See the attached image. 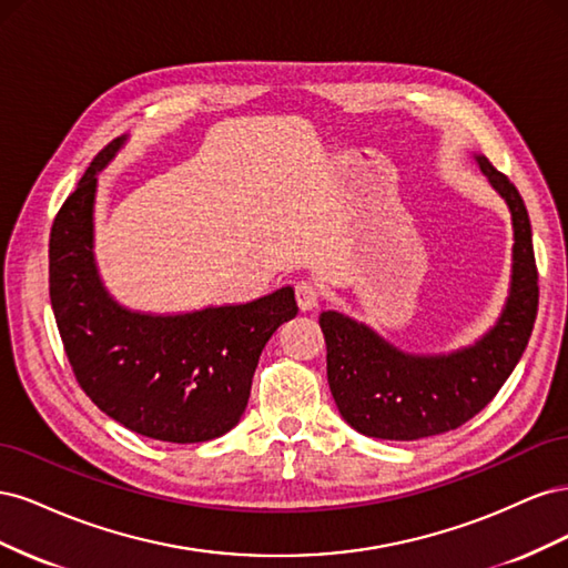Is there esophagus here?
<instances>
[{
    "label": "esophagus",
    "instance_id": "1",
    "mask_svg": "<svg viewBox=\"0 0 568 568\" xmlns=\"http://www.w3.org/2000/svg\"><path fill=\"white\" fill-rule=\"evenodd\" d=\"M320 296H322V291H320L317 284H313V282H298L296 284V301H298V307L303 313L315 311V307L320 305Z\"/></svg>",
    "mask_w": 568,
    "mask_h": 568
}]
</instances>
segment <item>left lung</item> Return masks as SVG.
Returning a JSON list of instances; mask_svg holds the SVG:
<instances>
[{"instance_id":"obj_1","label":"left lung","mask_w":568,"mask_h":568,"mask_svg":"<svg viewBox=\"0 0 568 568\" xmlns=\"http://www.w3.org/2000/svg\"><path fill=\"white\" fill-rule=\"evenodd\" d=\"M474 159L511 213V282L500 317L474 346L448 355H412L372 326L326 311V379L341 417L384 440L438 436L484 409L521 359L538 315V270L521 194L486 156Z\"/></svg>"}]
</instances>
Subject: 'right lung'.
<instances>
[{"label": "right lung", "mask_w": 568, "mask_h": 568, "mask_svg": "<svg viewBox=\"0 0 568 568\" xmlns=\"http://www.w3.org/2000/svg\"><path fill=\"white\" fill-rule=\"evenodd\" d=\"M128 136L84 170L49 239V298L75 379L130 432L165 443L220 438L242 419L253 372L277 326L296 317L294 288L239 305L151 315L120 305L94 261L97 175Z\"/></svg>", "instance_id": "obj_1"}]
</instances>
